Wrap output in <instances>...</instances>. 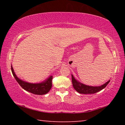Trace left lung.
<instances>
[{
    "instance_id": "obj_1",
    "label": "left lung",
    "mask_w": 125,
    "mask_h": 125,
    "mask_svg": "<svg viewBox=\"0 0 125 125\" xmlns=\"http://www.w3.org/2000/svg\"><path fill=\"white\" fill-rule=\"evenodd\" d=\"M110 81V80H108L106 83L101 86H89V85H85V84L80 83L79 82H78V80H77L75 79L73 75H72V82L73 88L77 92L79 93L80 94H94V93H96L97 92H99V91L103 89H104L106 86H107V84H109Z\"/></svg>"
}]
</instances>
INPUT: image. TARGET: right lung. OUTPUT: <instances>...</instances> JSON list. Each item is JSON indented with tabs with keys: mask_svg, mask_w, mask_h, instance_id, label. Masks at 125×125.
Wrapping results in <instances>:
<instances>
[{
	"mask_svg": "<svg viewBox=\"0 0 125 125\" xmlns=\"http://www.w3.org/2000/svg\"><path fill=\"white\" fill-rule=\"evenodd\" d=\"M11 69L12 74L17 82L24 90L27 91V92H30L33 94L44 95L49 92L52 88V76H50L45 81L40 83H30L23 81L17 77L15 73H14L12 65L11 66Z\"/></svg>",
	"mask_w": 125,
	"mask_h": 125,
	"instance_id": "1",
	"label": "right lung"
}]
</instances>
